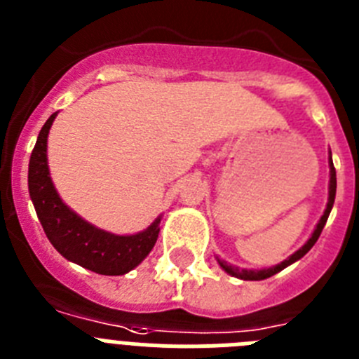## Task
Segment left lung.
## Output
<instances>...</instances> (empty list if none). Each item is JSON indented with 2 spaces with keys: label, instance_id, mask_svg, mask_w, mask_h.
Segmentation results:
<instances>
[{
  "label": "left lung",
  "instance_id": "left-lung-1",
  "mask_svg": "<svg viewBox=\"0 0 359 359\" xmlns=\"http://www.w3.org/2000/svg\"><path fill=\"white\" fill-rule=\"evenodd\" d=\"M329 167H331V180H329V201H327V208H325V212H323L322 219H320V223L316 224L315 231H313V236H311V239L307 241L306 244H304L302 248L298 250L297 253H293V255L287 259V261L280 262V264L273 266V268H268V269H259V271H250V269H239V268H231V266L224 264V262L219 261V264H221V268L226 271V273L233 275V277L237 278H243V280H264V278L268 277H273L275 273H278V271H282L284 268H287L290 264H293L294 261H298V259H302L304 255H306L307 252H309L313 246H315V243L318 241L320 233H322L323 226H325V223H327V217L329 214H331V208L332 205H334V196H336V169L334 165H332V158L329 160Z\"/></svg>",
  "mask_w": 359,
  "mask_h": 359
}]
</instances>
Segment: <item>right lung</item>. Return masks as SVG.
Instances as JSON below:
<instances>
[{
    "instance_id": "1",
    "label": "right lung",
    "mask_w": 359,
    "mask_h": 359,
    "mask_svg": "<svg viewBox=\"0 0 359 359\" xmlns=\"http://www.w3.org/2000/svg\"><path fill=\"white\" fill-rule=\"evenodd\" d=\"M55 115L53 113L41 129L28 165V190L44 233L57 252L82 268L100 275L128 273L152 250L161 219L158 217L147 230L135 236H113L69 210L53 189L46 161V140Z\"/></svg>"
}]
</instances>
